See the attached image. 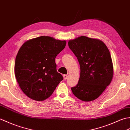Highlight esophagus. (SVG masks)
Masks as SVG:
<instances>
[{"label": "esophagus", "instance_id": "34e87169", "mask_svg": "<svg viewBox=\"0 0 130 130\" xmlns=\"http://www.w3.org/2000/svg\"><path fill=\"white\" fill-rule=\"evenodd\" d=\"M67 78H68V76H67V75H66V74L63 75V78H64V79H65V80L67 79Z\"/></svg>", "mask_w": 130, "mask_h": 130}]
</instances>
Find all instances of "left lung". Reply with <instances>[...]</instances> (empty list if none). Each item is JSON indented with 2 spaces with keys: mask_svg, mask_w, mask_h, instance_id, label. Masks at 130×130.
I'll use <instances>...</instances> for the list:
<instances>
[{
  "mask_svg": "<svg viewBox=\"0 0 130 130\" xmlns=\"http://www.w3.org/2000/svg\"><path fill=\"white\" fill-rule=\"evenodd\" d=\"M68 43L80 69L78 84L71 90L83 101H93L102 93L113 78V63L108 49L100 40L85 36L70 40Z\"/></svg>",
  "mask_w": 130,
  "mask_h": 130,
  "instance_id": "obj_1",
  "label": "left lung"
}]
</instances>
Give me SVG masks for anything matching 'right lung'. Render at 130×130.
Wrapping results in <instances>:
<instances>
[{"label": "right lung", "instance_id": "right-lung-1", "mask_svg": "<svg viewBox=\"0 0 130 130\" xmlns=\"http://www.w3.org/2000/svg\"><path fill=\"white\" fill-rule=\"evenodd\" d=\"M66 41L41 36L28 40L16 56L14 73L20 88L30 99L41 101L52 94L63 78L57 71L55 58Z\"/></svg>", "mask_w": 130, "mask_h": 130}]
</instances>
